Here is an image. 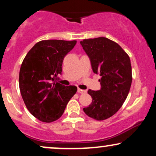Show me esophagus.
Masks as SVG:
<instances>
[{
	"label": "esophagus",
	"mask_w": 156,
	"mask_h": 156,
	"mask_svg": "<svg viewBox=\"0 0 156 156\" xmlns=\"http://www.w3.org/2000/svg\"><path fill=\"white\" fill-rule=\"evenodd\" d=\"M87 91V90H84V89H81L80 88L78 89V92L80 93V94H86Z\"/></svg>",
	"instance_id": "34e87169"
}]
</instances>
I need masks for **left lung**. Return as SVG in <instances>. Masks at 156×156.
I'll return each instance as SVG.
<instances>
[{
  "label": "left lung",
  "mask_w": 156,
  "mask_h": 156,
  "mask_svg": "<svg viewBox=\"0 0 156 156\" xmlns=\"http://www.w3.org/2000/svg\"><path fill=\"white\" fill-rule=\"evenodd\" d=\"M90 58L93 72L101 77V89H89L92 102L83 112L95 120H105L115 114L123 105L132 83L129 55L117 42L105 37L80 41Z\"/></svg>",
  "instance_id": "1"
}]
</instances>
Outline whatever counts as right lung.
Masks as SVG:
<instances>
[{
    "label": "right lung",
    "mask_w": 156,
    "mask_h": 156,
    "mask_svg": "<svg viewBox=\"0 0 156 156\" xmlns=\"http://www.w3.org/2000/svg\"><path fill=\"white\" fill-rule=\"evenodd\" d=\"M76 42L42 40L28 51L21 64L19 87L23 100L32 115L43 122L59 119L77 92L76 86L65 87L55 80L62 73L64 56Z\"/></svg>",
    "instance_id": "add662e5"
}]
</instances>
